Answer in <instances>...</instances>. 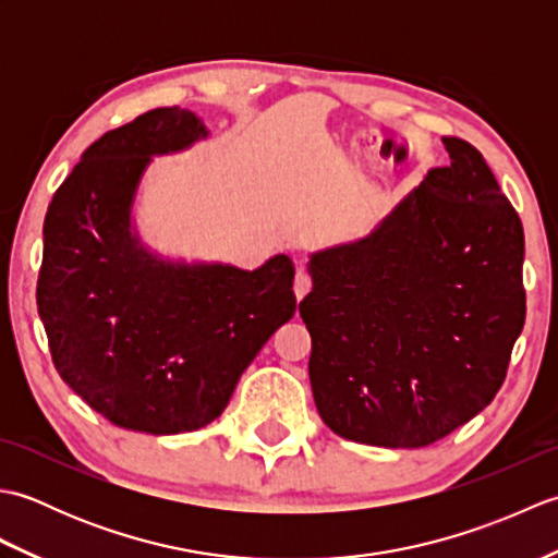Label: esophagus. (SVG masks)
I'll return each instance as SVG.
<instances>
[{
	"label": "esophagus",
	"instance_id": "esophagus-1",
	"mask_svg": "<svg viewBox=\"0 0 558 558\" xmlns=\"http://www.w3.org/2000/svg\"><path fill=\"white\" fill-rule=\"evenodd\" d=\"M312 290V276H310V270L306 268H298V272H294V294H298V300H302L306 292Z\"/></svg>",
	"mask_w": 558,
	"mask_h": 558
}]
</instances>
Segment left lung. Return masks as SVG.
<instances>
[{
  "instance_id": "8db88e82",
  "label": "left lung",
  "mask_w": 558,
  "mask_h": 558,
  "mask_svg": "<svg viewBox=\"0 0 558 558\" xmlns=\"http://www.w3.org/2000/svg\"><path fill=\"white\" fill-rule=\"evenodd\" d=\"M376 228L310 254L300 316L310 381L330 432L420 448L489 405L525 324V234L482 153L446 136Z\"/></svg>"
}]
</instances>
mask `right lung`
<instances>
[{
  "label": "right lung",
  "instance_id": "right-lung-1",
  "mask_svg": "<svg viewBox=\"0 0 558 558\" xmlns=\"http://www.w3.org/2000/svg\"><path fill=\"white\" fill-rule=\"evenodd\" d=\"M208 138L201 117L158 108L88 146L43 225L38 314L59 376L132 432L210 424L258 350L288 324L294 266L244 270L168 258L141 242L134 204L156 156Z\"/></svg>",
  "mask_w": 558,
  "mask_h": 558
}]
</instances>
